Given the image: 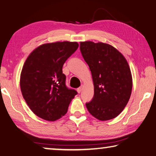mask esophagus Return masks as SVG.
Wrapping results in <instances>:
<instances>
[{"label":"esophagus","instance_id":"esophagus-1","mask_svg":"<svg viewBox=\"0 0 156 156\" xmlns=\"http://www.w3.org/2000/svg\"><path fill=\"white\" fill-rule=\"evenodd\" d=\"M83 85H81L80 87L77 89V91H78V94H80V92L82 91V90H83Z\"/></svg>","mask_w":156,"mask_h":156}]
</instances>
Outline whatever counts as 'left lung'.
<instances>
[{
  "label": "left lung",
  "mask_w": 156,
  "mask_h": 156,
  "mask_svg": "<svg viewBox=\"0 0 156 156\" xmlns=\"http://www.w3.org/2000/svg\"><path fill=\"white\" fill-rule=\"evenodd\" d=\"M80 49L94 85L93 98L86 103L89 112L102 121L117 117L131 94L133 83L127 61L115 47L100 42H80Z\"/></svg>",
  "instance_id": "1"
}]
</instances>
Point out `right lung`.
Instances as JSON below:
<instances>
[{"label": "right lung", "instance_id": "right-lung-1", "mask_svg": "<svg viewBox=\"0 0 156 156\" xmlns=\"http://www.w3.org/2000/svg\"><path fill=\"white\" fill-rule=\"evenodd\" d=\"M78 47L76 42L43 44L29 55L20 73L21 92L34 113L48 121L65 115L77 94L68 89L62 66Z\"/></svg>", "mask_w": 156, "mask_h": 156}]
</instances>
